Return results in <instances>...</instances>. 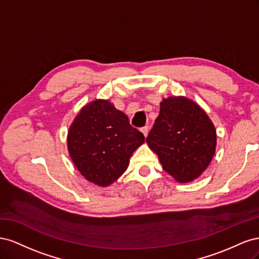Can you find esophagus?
<instances>
[{
  "instance_id": "1",
  "label": "esophagus",
  "mask_w": 259,
  "mask_h": 259,
  "mask_svg": "<svg viewBox=\"0 0 259 259\" xmlns=\"http://www.w3.org/2000/svg\"><path fill=\"white\" fill-rule=\"evenodd\" d=\"M143 132V134L145 135V137H147L148 136V133H149V127L148 126H144L142 130H140Z\"/></svg>"
}]
</instances>
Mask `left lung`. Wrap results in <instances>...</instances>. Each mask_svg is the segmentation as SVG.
Listing matches in <instances>:
<instances>
[{
  "label": "left lung",
  "instance_id": "obj_1",
  "mask_svg": "<svg viewBox=\"0 0 259 259\" xmlns=\"http://www.w3.org/2000/svg\"><path fill=\"white\" fill-rule=\"evenodd\" d=\"M163 169L179 183L198 178L213 159L216 131L203 109L185 97H168L147 137Z\"/></svg>",
  "mask_w": 259,
  "mask_h": 259
}]
</instances>
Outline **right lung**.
<instances>
[{"instance_id":"1","label":"right lung","mask_w":259,"mask_h":259,"mask_svg":"<svg viewBox=\"0 0 259 259\" xmlns=\"http://www.w3.org/2000/svg\"><path fill=\"white\" fill-rule=\"evenodd\" d=\"M142 132L108 100H95L76 115L68 133V150L80 173L101 187L111 185L144 144Z\"/></svg>"}]
</instances>
